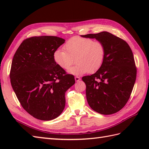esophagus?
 Segmentation results:
<instances>
[{
	"mask_svg": "<svg viewBox=\"0 0 149 149\" xmlns=\"http://www.w3.org/2000/svg\"><path fill=\"white\" fill-rule=\"evenodd\" d=\"M75 81L78 82V81H79L81 80V78L79 77L76 76V77H75Z\"/></svg>",
	"mask_w": 149,
	"mask_h": 149,
	"instance_id": "esophagus-1",
	"label": "esophagus"
}]
</instances>
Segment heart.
I'll use <instances>...</instances> for the list:
<instances>
[{
    "instance_id": "b5f03b06",
    "label": "heart",
    "mask_w": 149,
    "mask_h": 149,
    "mask_svg": "<svg viewBox=\"0 0 149 149\" xmlns=\"http://www.w3.org/2000/svg\"><path fill=\"white\" fill-rule=\"evenodd\" d=\"M63 48V50L58 49L54 52V61L60 68L67 70L74 64L75 58L77 63L68 70L74 75L97 71L105 59L106 48L103 43L89 38L74 36Z\"/></svg>"
}]
</instances>
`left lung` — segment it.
<instances>
[{"instance_id": "left-lung-1", "label": "left lung", "mask_w": 149, "mask_h": 149, "mask_svg": "<svg viewBox=\"0 0 149 149\" xmlns=\"http://www.w3.org/2000/svg\"><path fill=\"white\" fill-rule=\"evenodd\" d=\"M82 36L100 41L106 48L101 67L95 74L82 78L86 84L88 103L102 115L118 112L130 98L136 78L132 50L125 41L106 31Z\"/></svg>"}]
</instances>
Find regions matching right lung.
Instances as JSON below:
<instances>
[{
    "instance_id": "right-lung-1",
    "label": "right lung",
    "mask_w": 149,
    "mask_h": 149,
    "mask_svg": "<svg viewBox=\"0 0 149 149\" xmlns=\"http://www.w3.org/2000/svg\"><path fill=\"white\" fill-rule=\"evenodd\" d=\"M65 40L53 36L24 40L13 58L10 81L22 107L34 118L51 120L65 106V93L75 83L54 61L53 54Z\"/></svg>"
}]
</instances>
